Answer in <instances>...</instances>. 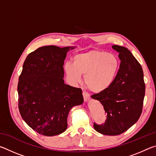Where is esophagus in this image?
Listing matches in <instances>:
<instances>
[{
    "mask_svg": "<svg viewBox=\"0 0 156 156\" xmlns=\"http://www.w3.org/2000/svg\"><path fill=\"white\" fill-rule=\"evenodd\" d=\"M83 98H84V102H87L88 100L90 99V96H89V95L87 93V92L83 91Z\"/></svg>",
    "mask_w": 156,
    "mask_h": 156,
    "instance_id": "34e87169",
    "label": "esophagus"
}]
</instances>
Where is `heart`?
<instances>
[{"label":"heart","instance_id":"heart-1","mask_svg":"<svg viewBox=\"0 0 156 156\" xmlns=\"http://www.w3.org/2000/svg\"><path fill=\"white\" fill-rule=\"evenodd\" d=\"M120 68V60L114 54L101 50L78 54L73 57V63L67 62L65 72L73 83L84 82L91 92L100 94L107 90L114 82Z\"/></svg>","mask_w":156,"mask_h":156}]
</instances>
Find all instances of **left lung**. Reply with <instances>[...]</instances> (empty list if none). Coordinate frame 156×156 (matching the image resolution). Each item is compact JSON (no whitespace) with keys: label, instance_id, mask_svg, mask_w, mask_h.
<instances>
[{"label":"left lung","instance_id":"1","mask_svg":"<svg viewBox=\"0 0 156 156\" xmlns=\"http://www.w3.org/2000/svg\"><path fill=\"white\" fill-rule=\"evenodd\" d=\"M112 48L121 60L115 80L107 90L91 96L102 105L107 116L105 124L94 123V127L107 136L120 135L138 120L145 94L143 71L138 60L125 47Z\"/></svg>","mask_w":156,"mask_h":156}]
</instances>
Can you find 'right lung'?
<instances>
[{
	"instance_id": "add662e5",
	"label": "right lung",
	"mask_w": 156,
	"mask_h": 156,
	"mask_svg": "<svg viewBox=\"0 0 156 156\" xmlns=\"http://www.w3.org/2000/svg\"><path fill=\"white\" fill-rule=\"evenodd\" d=\"M75 47H42L23 63L18 83V109L25 122L43 136L63 133L69 111L84 102L81 89L66 84L63 79L67 53Z\"/></svg>"
}]
</instances>
